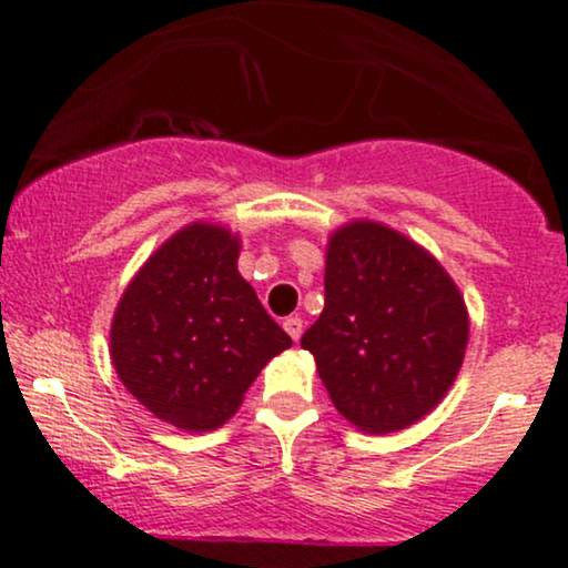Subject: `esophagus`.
Returning <instances> with one entry per match:
<instances>
[{"label": "esophagus", "mask_w": 568, "mask_h": 568, "mask_svg": "<svg viewBox=\"0 0 568 568\" xmlns=\"http://www.w3.org/2000/svg\"><path fill=\"white\" fill-rule=\"evenodd\" d=\"M283 328L288 331V336L293 338V342H298V338H302V331H304V321H302V317L291 315V317H285V321H283Z\"/></svg>", "instance_id": "34e87169"}]
</instances>
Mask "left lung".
I'll list each match as a JSON object with an SVG mask.
<instances>
[{
	"label": "left lung",
	"mask_w": 568,
	"mask_h": 568,
	"mask_svg": "<svg viewBox=\"0 0 568 568\" xmlns=\"http://www.w3.org/2000/svg\"><path fill=\"white\" fill-rule=\"evenodd\" d=\"M465 298L433 256L374 221L342 226L325 256V306L302 347L344 419L387 435L448 393L465 361Z\"/></svg>",
	"instance_id": "obj_1"
}]
</instances>
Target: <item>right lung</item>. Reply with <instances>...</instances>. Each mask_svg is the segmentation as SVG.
I'll use <instances>...</instances> for the list:
<instances>
[{"mask_svg":"<svg viewBox=\"0 0 568 568\" xmlns=\"http://www.w3.org/2000/svg\"><path fill=\"white\" fill-rule=\"evenodd\" d=\"M224 226L175 232L122 293L112 363L128 393L168 425L207 433L240 408L291 336L237 272Z\"/></svg>","mask_w":568,"mask_h":568,"instance_id":"right-lung-1","label":"right lung"}]
</instances>
